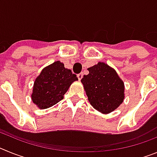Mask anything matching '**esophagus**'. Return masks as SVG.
<instances>
[{
  "instance_id": "1",
  "label": "esophagus",
  "mask_w": 157,
  "mask_h": 157,
  "mask_svg": "<svg viewBox=\"0 0 157 157\" xmlns=\"http://www.w3.org/2000/svg\"><path fill=\"white\" fill-rule=\"evenodd\" d=\"M78 80H81L82 78V76H83V75H82V73H80V74H78Z\"/></svg>"
}]
</instances>
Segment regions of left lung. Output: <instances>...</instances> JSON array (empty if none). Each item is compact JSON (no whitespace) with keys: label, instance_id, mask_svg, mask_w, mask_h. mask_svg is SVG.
I'll use <instances>...</instances> for the list:
<instances>
[{"label":"left lung","instance_id":"1","mask_svg":"<svg viewBox=\"0 0 157 157\" xmlns=\"http://www.w3.org/2000/svg\"><path fill=\"white\" fill-rule=\"evenodd\" d=\"M89 74L81 80L90 105L108 114L116 110L124 100V83L110 66L103 62L89 67Z\"/></svg>","mask_w":157,"mask_h":157}]
</instances>
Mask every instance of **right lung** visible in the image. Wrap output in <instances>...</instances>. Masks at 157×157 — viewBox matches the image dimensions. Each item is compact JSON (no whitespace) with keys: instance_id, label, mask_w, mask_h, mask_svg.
Here are the masks:
<instances>
[{"instance_id":"add662e5","label":"right lung","mask_w":157,"mask_h":157,"mask_svg":"<svg viewBox=\"0 0 157 157\" xmlns=\"http://www.w3.org/2000/svg\"><path fill=\"white\" fill-rule=\"evenodd\" d=\"M76 75L65 68L60 61H56L43 68L36 78L31 99L40 109L53 106L63 100L72 82L77 81Z\"/></svg>"}]
</instances>
